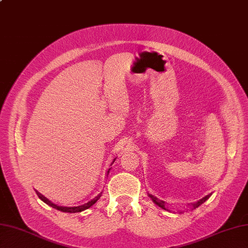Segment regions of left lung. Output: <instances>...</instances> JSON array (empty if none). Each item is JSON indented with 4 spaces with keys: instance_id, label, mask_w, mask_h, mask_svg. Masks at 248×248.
Here are the masks:
<instances>
[{
    "instance_id": "1",
    "label": "left lung",
    "mask_w": 248,
    "mask_h": 248,
    "mask_svg": "<svg viewBox=\"0 0 248 248\" xmlns=\"http://www.w3.org/2000/svg\"><path fill=\"white\" fill-rule=\"evenodd\" d=\"M149 197L152 198V200L154 201V203H155V204H156V205H158V206L162 207L163 209H166V208H165V206H164V202L161 201V200H158V199H156V198H155V197H154V196H152V195H149ZM208 198H209V195H207L206 197H204L203 199H201V200H199V201H198V202H196V203H192V204H191L192 208H197V207H199L202 203H204L205 201H206Z\"/></svg>"
}]
</instances>
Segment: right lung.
Segmentation results:
<instances>
[{"label": "right lung", "mask_w": 248, "mask_h": 248, "mask_svg": "<svg viewBox=\"0 0 248 248\" xmlns=\"http://www.w3.org/2000/svg\"><path fill=\"white\" fill-rule=\"evenodd\" d=\"M114 161H116V159H113V161H112V163H111V165L113 164V162H114ZM109 171H110V168H109V170H107V176H108V173H109ZM35 192H37L38 197L41 199L42 201H43V202H45L46 204L49 205V206H51L52 208H56V209H58V210H60V211H63V213H70V214H72V213H81V211H83V210L88 209L89 207H92L93 205L96 201H98L99 199L101 198V196H102V192H100V194H99L98 196H95V197L93 199V200H90L89 202H87V203H85V204H82V205H80V206L65 207V206H59V205L52 203L51 201L48 200V199H47L46 197H44L43 195L40 194V192H39L37 189H35Z\"/></svg>", "instance_id": "obj_1"}]
</instances>
